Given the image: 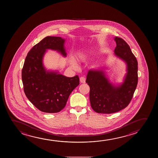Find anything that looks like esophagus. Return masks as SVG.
I'll use <instances>...</instances> for the list:
<instances>
[{"instance_id":"esophagus-1","label":"esophagus","mask_w":158,"mask_h":158,"mask_svg":"<svg viewBox=\"0 0 158 158\" xmlns=\"http://www.w3.org/2000/svg\"><path fill=\"white\" fill-rule=\"evenodd\" d=\"M85 81H86V79H85V78L84 77H80V81L81 83H85Z\"/></svg>"}]
</instances>
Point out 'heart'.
Listing matches in <instances>:
<instances>
[{"mask_svg":"<svg viewBox=\"0 0 158 158\" xmlns=\"http://www.w3.org/2000/svg\"><path fill=\"white\" fill-rule=\"evenodd\" d=\"M86 55L83 54V53H79L78 55H77V59L78 60V61H84V60L86 59ZM72 66L74 67H76V64H74V63L72 64Z\"/></svg>","mask_w":158,"mask_h":158,"instance_id":"heart-1","label":"heart"}]
</instances>
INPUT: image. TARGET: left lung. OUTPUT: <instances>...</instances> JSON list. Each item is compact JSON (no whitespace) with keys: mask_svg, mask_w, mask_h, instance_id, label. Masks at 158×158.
<instances>
[{"mask_svg":"<svg viewBox=\"0 0 158 158\" xmlns=\"http://www.w3.org/2000/svg\"><path fill=\"white\" fill-rule=\"evenodd\" d=\"M114 54L126 64L123 82H111L103 69H89L86 82L89 86V101L95 112L112 114L126 108L131 102L137 86V61L130 47L123 39L115 37Z\"/></svg>","mask_w":158,"mask_h":158,"instance_id":"left-lung-1","label":"left lung"}]
</instances>
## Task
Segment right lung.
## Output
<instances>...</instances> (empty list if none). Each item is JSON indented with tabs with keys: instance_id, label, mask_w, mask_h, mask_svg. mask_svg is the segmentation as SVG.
I'll use <instances>...</instances> for the list:
<instances>
[{
	"instance_id": "obj_1",
	"label": "right lung",
	"mask_w": 158,
	"mask_h": 158,
	"mask_svg": "<svg viewBox=\"0 0 158 158\" xmlns=\"http://www.w3.org/2000/svg\"><path fill=\"white\" fill-rule=\"evenodd\" d=\"M64 42L61 37H46L31 48L25 58L22 71L24 91L30 102L42 112H60L79 84L78 76L67 77L57 71L47 70L44 66V56L48 49L66 56Z\"/></svg>"
}]
</instances>
